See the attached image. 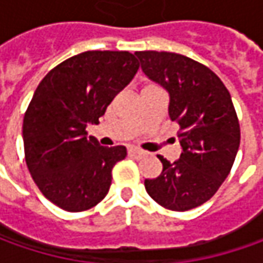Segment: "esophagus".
Instances as JSON below:
<instances>
[{"label": "esophagus", "mask_w": 263, "mask_h": 263, "mask_svg": "<svg viewBox=\"0 0 263 263\" xmlns=\"http://www.w3.org/2000/svg\"><path fill=\"white\" fill-rule=\"evenodd\" d=\"M128 155L132 158H135V159H140V158L145 157V152L140 151V149H137V147H130L128 149Z\"/></svg>", "instance_id": "obj_1"}]
</instances>
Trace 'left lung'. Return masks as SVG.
<instances>
[{
	"instance_id": "8db88e82",
	"label": "left lung",
	"mask_w": 263,
	"mask_h": 263,
	"mask_svg": "<svg viewBox=\"0 0 263 263\" xmlns=\"http://www.w3.org/2000/svg\"><path fill=\"white\" fill-rule=\"evenodd\" d=\"M142 70L170 93L168 114L180 130L183 152L145 180L149 196L170 211L200 206L217 193L234 164L240 124L228 89L206 66L174 52L139 51Z\"/></svg>"
}]
</instances>
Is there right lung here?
Returning <instances> with one entry per match:
<instances>
[{
	"instance_id": "obj_1",
	"label": "right lung",
	"mask_w": 263,
	"mask_h": 263,
	"mask_svg": "<svg viewBox=\"0 0 263 263\" xmlns=\"http://www.w3.org/2000/svg\"><path fill=\"white\" fill-rule=\"evenodd\" d=\"M139 70L127 51H86L46 74L23 118L25 158L42 195L68 212H82L106 196L124 146H101L87 136L106 106Z\"/></svg>"
}]
</instances>
